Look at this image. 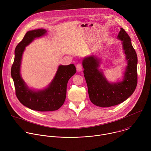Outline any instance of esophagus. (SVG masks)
I'll return each instance as SVG.
<instances>
[{
    "label": "esophagus",
    "mask_w": 151,
    "mask_h": 151,
    "mask_svg": "<svg viewBox=\"0 0 151 151\" xmlns=\"http://www.w3.org/2000/svg\"><path fill=\"white\" fill-rule=\"evenodd\" d=\"M76 70L78 72H81L82 70V66L80 63H78V65H76Z\"/></svg>",
    "instance_id": "esophagus-1"
}]
</instances>
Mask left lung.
Wrapping results in <instances>:
<instances>
[{
  "instance_id": "obj_1",
  "label": "left lung",
  "mask_w": 151,
  "mask_h": 151,
  "mask_svg": "<svg viewBox=\"0 0 151 151\" xmlns=\"http://www.w3.org/2000/svg\"><path fill=\"white\" fill-rule=\"evenodd\" d=\"M118 38L123 41V47L127 60V66L122 82L110 83L98 68L99 59L94 56L85 58L82 62L83 75L88 86L91 101L100 107L118 105L126 100L134 91L137 83V57L131 40L121 28Z\"/></svg>"
}]
</instances>
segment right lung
<instances>
[{
    "instance_id": "right-lung-1",
    "label": "right lung",
    "mask_w": 151,
    "mask_h": 151,
    "mask_svg": "<svg viewBox=\"0 0 151 151\" xmlns=\"http://www.w3.org/2000/svg\"><path fill=\"white\" fill-rule=\"evenodd\" d=\"M47 31L41 28L28 31L15 50V59L11 68L15 93L21 104L25 107L39 111H55L64 104L66 96L68 81L76 70L74 65L59 66L56 76L46 89L34 91L28 89L20 75V66L25 48L35 38L44 35Z\"/></svg>"
}]
</instances>
